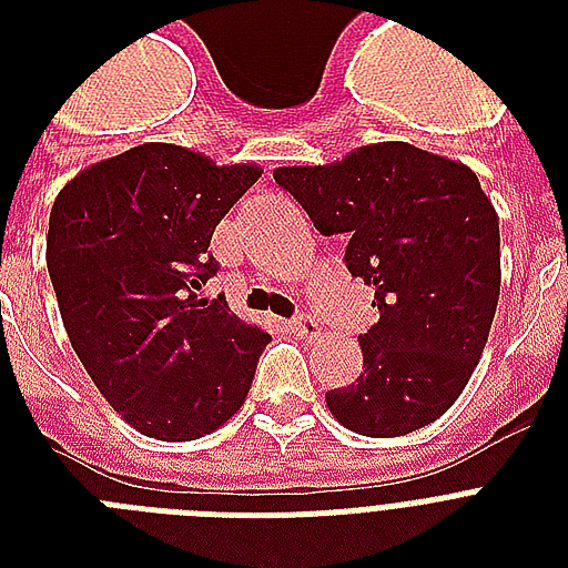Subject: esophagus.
Segmentation results:
<instances>
[{
  "label": "esophagus",
  "mask_w": 568,
  "mask_h": 568,
  "mask_svg": "<svg viewBox=\"0 0 568 568\" xmlns=\"http://www.w3.org/2000/svg\"><path fill=\"white\" fill-rule=\"evenodd\" d=\"M292 333L301 338H315L321 336V324L312 315H301V318L292 321Z\"/></svg>",
  "instance_id": "obj_1"
}]
</instances>
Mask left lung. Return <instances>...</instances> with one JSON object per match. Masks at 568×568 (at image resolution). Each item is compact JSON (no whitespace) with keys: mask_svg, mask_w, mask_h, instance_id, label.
Returning <instances> with one entry per match:
<instances>
[{"mask_svg":"<svg viewBox=\"0 0 568 568\" xmlns=\"http://www.w3.org/2000/svg\"><path fill=\"white\" fill-rule=\"evenodd\" d=\"M274 180L321 235H345L347 271L379 310L359 336V377L327 392L333 418L374 439L436 422L480 363L501 294L498 212L477 173L379 141L333 164L276 168Z\"/></svg>","mask_w":568,"mask_h":568,"instance_id":"obj_1","label":"left lung"}]
</instances>
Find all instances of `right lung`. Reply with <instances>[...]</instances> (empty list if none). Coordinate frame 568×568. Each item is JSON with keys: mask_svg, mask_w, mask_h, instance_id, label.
I'll return each mask as SVG.
<instances>
[{"mask_svg": "<svg viewBox=\"0 0 568 568\" xmlns=\"http://www.w3.org/2000/svg\"><path fill=\"white\" fill-rule=\"evenodd\" d=\"M262 176L180 144H141L58 191L47 267L93 386L138 433L191 442L239 413L271 342L200 297L214 226Z\"/></svg>", "mask_w": 568, "mask_h": 568, "instance_id": "1", "label": "right lung"}]
</instances>
